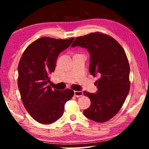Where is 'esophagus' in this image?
I'll list each match as a JSON object with an SVG mask.
<instances>
[{
	"mask_svg": "<svg viewBox=\"0 0 149 149\" xmlns=\"http://www.w3.org/2000/svg\"><path fill=\"white\" fill-rule=\"evenodd\" d=\"M84 95V93H83L82 91H74V96L76 97H81Z\"/></svg>",
	"mask_w": 149,
	"mask_h": 149,
	"instance_id": "34e87169",
	"label": "esophagus"
}]
</instances>
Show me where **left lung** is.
Instances as JSON below:
<instances>
[{
    "instance_id": "8db88e82",
    "label": "left lung",
    "mask_w": 149,
    "mask_h": 149,
    "mask_svg": "<svg viewBox=\"0 0 149 149\" xmlns=\"http://www.w3.org/2000/svg\"><path fill=\"white\" fill-rule=\"evenodd\" d=\"M77 46L87 49L90 74L100 77L96 81L97 93L84 92L91 100V106L84 114L94 122H107L119 112L130 91V68L127 56L117 41L99 32L77 37L71 47Z\"/></svg>"
}]
</instances>
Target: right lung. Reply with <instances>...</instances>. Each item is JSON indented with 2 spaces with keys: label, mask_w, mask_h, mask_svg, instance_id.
<instances>
[{
  "label": "right lung",
  "mask_w": 149,
  "mask_h": 149,
  "mask_svg": "<svg viewBox=\"0 0 149 149\" xmlns=\"http://www.w3.org/2000/svg\"><path fill=\"white\" fill-rule=\"evenodd\" d=\"M74 39L41 37L26 48L19 60L17 85L22 102L40 123L49 124L61 118L65 102L74 96L72 89L52 90L49 85L58 56Z\"/></svg>",
  "instance_id": "add662e5"
}]
</instances>
